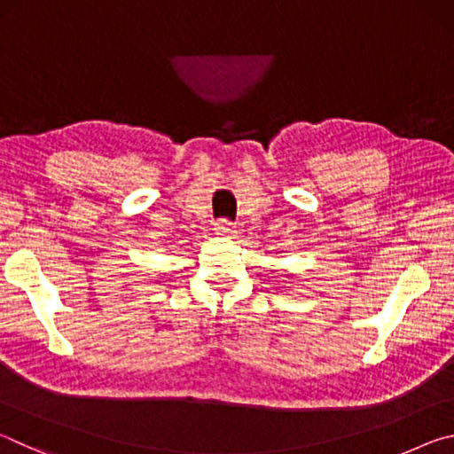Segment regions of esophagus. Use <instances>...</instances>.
Returning <instances> with one entry per match:
<instances>
[{
	"label": "esophagus",
	"instance_id": "obj_1",
	"mask_svg": "<svg viewBox=\"0 0 454 454\" xmlns=\"http://www.w3.org/2000/svg\"><path fill=\"white\" fill-rule=\"evenodd\" d=\"M214 232H216L218 236L232 238L236 230H234V224H232V222H228V220H220L218 224H216V228H214Z\"/></svg>",
	"mask_w": 454,
	"mask_h": 454
}]
</instances>
